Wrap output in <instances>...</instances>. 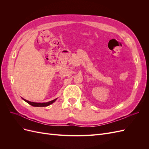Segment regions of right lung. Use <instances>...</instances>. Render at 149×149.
Instances as JSON below:
<instances>
[{
    "mask_svg": "<svg viewBox=\"0 0 149 149\" xmlns=\"http://www.w3.org/2000/svg\"><path fill=\"white\" fill-rule=\"evenodd\" d=\"M22 100H23L24 101H25V102H26L27 103H29V104H30L31 106H34V107H45V106H48L49 105H50V104H53L54 102H55L56 100H57V98L55 99V100L51 101H49V102H42V103L41 102H31V101H29L25 100V99H24V98H22Z\"/></svg>",
    "mask_w": 149,
    "mask_h": 149,
    "instance_id": "add662e5",
    "label": "right lung"
}]
</instances>
